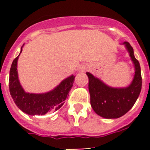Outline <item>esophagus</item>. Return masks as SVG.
Returning a JSON list of instances; mask_svg holds the SVG:
<instances>
[{
    "instance_id": "1",
    "label": "esophagus",
    "mask_w": 150,
    "mask_h": 150,
    "mask_svg": "<svg viewBox=\"0 0 150 150\" xmlns=\"http://www.w3.org/2000/svg\"><path fill=\"white\" fill-rule=\"evenodd\" d=\"M86 71V68H85V67H83V68H82V71Z\"/></svg>"
}]
</instances>
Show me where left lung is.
Instances as JSON below:
<instances>
[{"instance_id": "1", "label": "left lung", "mask_w": 150, "mask_h": 150, "mask_svg": "<svg viewBox=\"0 0 150 150\" xmlns=\"http://www.w3.org/2000/svg\"><path fill=\"white\" fill-rule=\"evenodd\" d=\"M124 44L135 67L134 77L129 86L124 88H111L90 73H86L91 107L97 114L106 119H116L125 114L132 109L141 91L142 77L140 64L135 59L134 50L130 43L125 42Z\"/></svg>"}]
</instances>
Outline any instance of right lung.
<instances>
[{
    "label": "right lung",
    "mask_w": 150,
    "mask_h": 150,
    "mask_svg": "<svg viewBox=\"0 0 150 150\" xmlns=\"http://www.w3.org/2000/svg\"><path fill=\"white\" fill-rule=\"evenodd\" d=\"M22 47L21 49L22 52ZM17 56L12 63L9 78V88L12 98L24 112L28 115H44L59 110L64 104L74 82V76H71L60 83L52 91L45 94L26 93L21 86L17 74Z\"/></svg>",
    "instance_id": "obj_1"
}]
</instances>
